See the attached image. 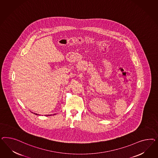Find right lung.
<instances>
[{"mask_svg": "<svg viewBox=\"0 0 158 158\" xmlns=\"http://www.w3.org/2000/svg\"><path fill=\"white\" fill-rule=\"evenodd\" d=\"M32 113H33V112H32ZM34 114H35V115H38V114H35V113H34ZM48 116H51V115H48Z\"/></svg>", "mask_w": 158, "mask_h": 158, "instance_id": "obj_1", "label": "right lung"}]
</instances>
